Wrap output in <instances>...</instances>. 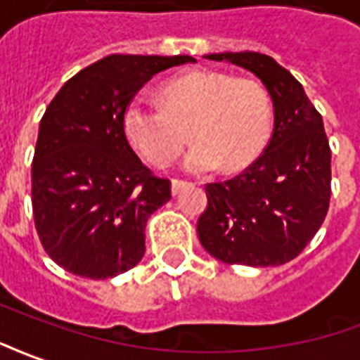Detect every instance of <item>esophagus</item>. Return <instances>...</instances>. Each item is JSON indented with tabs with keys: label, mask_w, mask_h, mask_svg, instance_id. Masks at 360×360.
<instances>
[{
	"label": "esophagus",
	"mask_w": 360,
	"mask_h": 360,
	"mask_svg": "<svg viewBox=\"0 0 360 360\" xmlns=\"http://www.w3.org/2000/svg\"><path fill=\"white\" fill-rule=\"evenodd\" d=\"M186 186H188V182H184V180H178V178H174V180H172V186H170L172 195H178V193H180V191H182Z\"/></svg>",
	"instance_id": "34e87169"
}]
</instances>
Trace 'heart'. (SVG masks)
<instances>
[{"label":"heart","mask_w":360,"mask_h":360,"mask_svg":"<svg viewBox=\"0 0 360 360\" xmlns=\"http://www.w3.org/2000/svg\"><path fill=\"white\" fill-rule=\"evenodd\" d=\"M161 107L134 99L122 117L126 140L153 167H169L188 134L193 148L184 161L191 174L249 167L269 146L272 99L263 84L214 70H191L161 88Z\"/></svg>","instance_id":"b5f03b06"}]
</instances>
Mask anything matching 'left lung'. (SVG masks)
Segmentation results:
<instances>
[{"label": "left lung", "instance_id": "8db88e82", "mask_svg": "<svg viewBox=\"0 0 360 360\" xmlns=\"http://www.w3.org/2000/svg\"><path fill=\"white\" fill-rule=\"evenodd\" d=\"M205 59L238 65L264 84L274 105V132L241 174L207 184L199 241L226 264L290 263L319 232L330 205L332 151L322 117L303 86L269 55L228 51Z\"/></svg>", "mask_w": 360, "mask_h": 360}]
</instances>
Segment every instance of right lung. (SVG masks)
<instances>
[{
  "mask_svg": "<svg viewBox=\"0 0 360 360\" xmlns=\"http://www.w3.org/2000/svg\"><path fill=\"white\" fill-rule=\"evenodd\" d=\"M190 55H107L65 82L40 120L32 211L46 253L76 276L105 280L140 263L148 219L170 199L126 140L122 117L155 75Z\"/></svg>",
  "mask_w": 360,
  "mask_h": 360,
  "instance_id": "1",
  "label": "right lung"
}]
</instances>
